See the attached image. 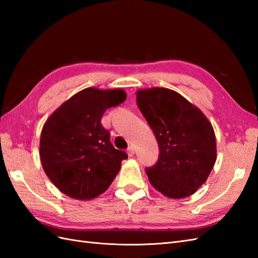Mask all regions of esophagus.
Here are the masks:
<instances>
[{
  "mask_svg": "<svg viewBox=\"0 0 258 258\" xmlns=\"http://www.w3.org/2000/svg\"><path fill=\"white\" fill-rule=\"evenodd\" d=\"M127 153H128V155L130 156V157H132V156L135 155V148H134V146L132 145H130L129 147H128V150H127Z\"/></svg>",
  "mask_w": 258,
  "mask_h": 258,
  "instance_id": "1",
  "label": "esophagus"
}]
</instances>
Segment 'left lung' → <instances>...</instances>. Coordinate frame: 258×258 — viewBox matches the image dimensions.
<instances>
[{
	"instance_id": "8db88e82",
	"label": "left lung",
	"mask_w": 258,
	"mask_h": 258,
	"mask_svg": "<svg viewBox=\"0 0 258 258\" xmlns=\"http://www.w3.org/2000/svg\"><path fill=\"white\" fill-rule=\"evenodd\" d=\"M137 102L159 146L157 162L145 168L151 184L169 198L190 196L216 160L212 124L199 108L167 88L139 90Z\"/></svg>"
}]
</instances>
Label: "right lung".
<instances>
[{"label":"right lung","mask_w":258,"mask_h":258,"mask_svg":"<svg viewBox=\"0 0 258 258\" xmlns=\"http://www.w3.org/2000/svg\"><path fill=\"white\" fill-rule=\"evenodd\" d=\"M121 89L86 88L54 111L45 122L40 156L45 173L67 196L88 200L104 192L128 158L111 143L101 118L126 100Z\"/></svg>","instance_id":"add662e5"}]
</instances>
